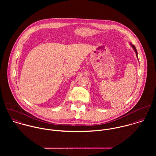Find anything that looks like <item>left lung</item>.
<instances>
[{"instance_id":"left-lung-1","label":"left lung","mask_w":156,"mask_h":156,"mask_svg":"<svg viewBox=\"0 0 156 156\" xmlns=\"http://www.w3.org/2000/svg\"><path fill=\"white\" fill-rule=\"evenodd\" d=\"M130 45L132 46V47L133 48L134 51V52H135V53H136V57H137V59H138V56H137V50H136V47H135V46L134 45L132 44V43H130ZM138 61H139V59H138Z\"/></svg>"}]
</instances>
